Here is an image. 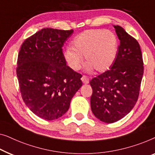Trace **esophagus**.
<instances>
[{"mask_svg":"<svg viewBox=\"0 0 155 155\" xmlns=\"http://www.w3.org/2000/svg\"><path fill=\"white\" fill-rule=\"evenodd\" d=\"M81 81H82V82L84 83V84H88V83H89V78H88V77H86V76H85V75H84L81 77Z\"/></svg>","mask_w":155,"mask_h":155,"instance_id":"obj_1","label":"esophagus"}]
</instances>
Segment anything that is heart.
Returning <instances> with one entry per match:
<instances>
[{"label":"heart","mask_w":155,"mask_h":155,"mask_svg":"<svg viewBox=\"0 0 155 155\" xmlns=\"http://www.w3.org/2000/svg\"><path fill=\"white\" fill-rule=\"evenodd\" d=\"M118 41L115 34L102 29L88 30L76 37L72 48L65 50L64 57L67 64L74 70L81 66L84 58L88 63V68L97 72L107 71L116 60Z\"/></svg>","instance_id":"b5f03b06"}]
</instances>
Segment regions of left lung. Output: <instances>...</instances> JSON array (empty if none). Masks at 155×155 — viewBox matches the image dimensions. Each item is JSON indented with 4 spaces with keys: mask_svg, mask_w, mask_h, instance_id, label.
<instances>
[{
    "mask_svg": "<svg viewBox=\"0 0 155 155\" xmlns=\"http://www.w3.org/2000/svg\"><path fill=\"white\" fill-rule=\"evenodd\" d=\"M120 41L116 60L110 69L91 80V110L105 123H114L136 104L143 75V55L136 39L120 26H114Z\"/></svg>",
    "mask_w": 155,
    "mask_h": 155,
    "instance_id": "1",
    "label": "left lung"
}]
</instances>
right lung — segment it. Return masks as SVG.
<instances>
[{"label":"right lung","mask_w":155,"mask_h":155,"mask_svg":"<svg viewBox=\"0 0 155 155\" xmlns=\"http://www.w3.org/2000/svg\"><path fill=\"white\" fill-rule=\"evenodd\" d=\"M72 33L43 29L26 39L19 52L16 71L21 97L34 114L46 120L64 115L82 86V75L67 66L62 52Z\"/></svg>","instance_id":"obj_1"}]
</instances>
